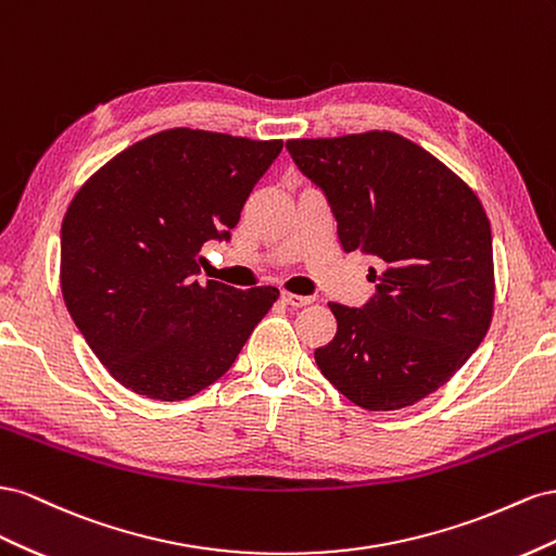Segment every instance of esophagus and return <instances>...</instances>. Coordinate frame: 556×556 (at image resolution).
<instances>
[{"label": "esophagus", "mask_w": 556, "mask_h": 556, "mask_svg": "<svg viewBox=\"0 0 556 556\" xmlns=\"http://www.w3.org/2000/svg\"><path fill=\"white\" fill-rule=\"evenodd\" d=\"M281 300L287 305H291V307H305V305H312L314 300L309 298V295H298V293H289V291H283L281 293Z\"/></svg>", "instance_id": "esophagus-1"}]
</instances>
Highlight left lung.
I'll list each match as a JSON object with an SVG mask.
<instances>
[{"instance_id": "1", "label": "left lung", "mask_w": 556, "mask_h": 556, "mask_svg": "<svg viewBox=\"0 0 556 556\" xmlns=\"http://www.w3.org/2000/svg\"><path fill=\"white\" fill-rule=\"evenodd\" d=\"M319 186L344 251L379 258L361 309L328 303L338 332L316 366L370 412L419 403L447 384L494 316L491 226L472 188L435 155L389 130L289 139Z\"/></svg>"}]
</instances>
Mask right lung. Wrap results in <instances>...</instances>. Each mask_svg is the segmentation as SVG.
Instances as JSON below:
<instances>
[{
  "label": "right lung",
  "instance_id": "add662e5",
  "mask_svg": "<svg viewBox=\"0 0 556 556\" xmlns=\"http://www.w3.org/2000/svg\"><path fill=\"white\" fill-rule=\"evenodd\" d=\"M281 139L172 128L121 151L62 218L60 287L109 375L153 401H186L226 375L279 298L207 279L200 249L230 240Z\"/></svg>",
  "mask_w": 556,
  "mask_h": 556
}]
</instances>
